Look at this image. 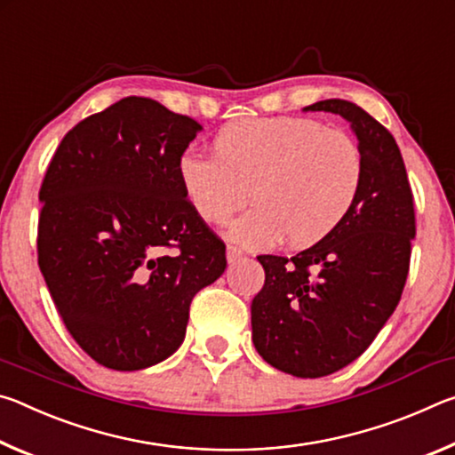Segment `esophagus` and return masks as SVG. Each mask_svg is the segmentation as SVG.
Returning a JSON list of instances; mask_svg holds the SVG:
<instances>
[{
  "instance_id": "obj_1",
  "label": "esophagus",
  "mask_w": 455,
  "mask_h": 455,
  "mask_svg": "<svg viewBox=\"0 0 455 455\" xmlns=\"http://www.w3.org/2000/svg\"><path fill=\"white\" fill-rule=\"evenodd\" d=\"M243 259H244V252L238 249V246H228V249H227L228 265H236L238 260H243Z\"/></svg>"
}]
</instances>
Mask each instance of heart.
<instances>
[{
    "label": "heart",
    "instance_id": "obj_1",
    "mask_svg": "<svg viewBox=\"0 0 455 455\" xmlns=\"http://www.w3.org/2000/svg\"><path fill=\"white\" fill-rule=\"evenodd\" d=\"M214 156L179 160L184 196L200 219L222 225L255 198L228 228L249 249L313 246L349 217L363 187V154L339 130L309 118H244L219 130Z\"/></svg>",
    "mask_w": 455,
    "mask_h": 455
}]
</instances>
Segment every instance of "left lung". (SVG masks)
<instances>
[{
    "label": "left lung",
    "mask_w": 455,
    "mask_h": 455,
    "mask_svg": "<svg viewBox=\"0 0 455 455\" xmlns=\"http://www.w3.org/2000/svg\"><path fill=\"white\" fill-rule=\"evenodd\" d=\"M305 112L339 114L363 154V187L349 217L295 257L260 255L265 284L252 299V343L268 365L325 377L363 353L402 299L410 273L415 211L395 138L347 100Z\"/></svg>",
    "instance_id": "8db88e82"
}]
</instances>
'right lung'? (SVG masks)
<instances>
[{
    "label": "right lung",
    "mask_w": 455,
    "mask_h": 455,
    "mask_svg": "<svg viewBox=\"0 0 455 455\" xmlns=\"http://www.w3.org/2000/svg\"><path fill=\"white\" fill-rule=\"evenodd\" d=\"M203 126L128 96L76 124L45 171L37 265L74 341L116 371L180 347L225 243L184 196L179 160Z\"/></svg>",
    "instance_id": "1"
}]
</instances>
